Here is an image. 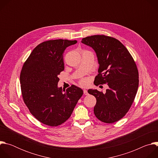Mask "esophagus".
I'll use <instances>...</instances> for the list:
<instances>
[{"mask_svg":"<svg viewBox=\"0 0 158 158\" xmlns=\"http://www.w3.org/2000/svg\"><path fill=\"white\" fill-rule=\"evenodd\" d=\"M83 92H84V94H85V95H87V94H88V93H87V90L84 89V90H83Z\"/></svg>","mask_w":158,"mask_h":158,"instance_id":"esophagus-1","label":"esophagus"}]
</instances>
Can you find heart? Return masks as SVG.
<instances>
[{
    "label": "heart",
    "mask_w": 158,
    "mask_h": 158,
    "mask_svg": "<svg viewBox=\"0 0 158 158\" xmlns=\"http://www.w3.org/2000/svg\"><path fill=\"white\" fill-rule=\"evenodd\" d=\"M86 84H87V81L85 79H82L80 81V84L81 85H86Z\"/></svg>",
    "instance_id": "b5f03b06"
}]
</instances>
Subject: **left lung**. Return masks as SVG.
Masks as SVG:
<instances>
[{
  "label": "left lung",
  "mask_w": 158,
  "mask_h": 158,
  "mask_svg": "<svg viewBox=\"0 0 158 158\" xmlns=\"http://www.w3.org/2000/svg\"><path fill=\"white\" fill-rule=\"evenodd\" d=\"M81 42L91 47L98 57L99 67L95 84L109 86L105 94L96 89L88 90L96 98L94 114L105 123L117 122L126 114L136 97L139 85L136 64L126 48L114 37L94 35Z\"/></svg>",
  "instance_id": "left-lung-1"
}]
</instances>
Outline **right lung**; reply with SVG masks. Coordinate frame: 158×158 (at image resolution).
<instances>
[{
	"label": "right lung",
	"mask_w": 158,
	"mask_h": 158,
	"mask_svg": "<svg viewBox=\"0 0 158 158\" xmlns=\"http://www.w3.org/2000/svg\"><path fill=\"white\" fill-rule=\"evenodd\" d=\"M77 40H49L37 46L22 67L20 82L22 98L31 113L52 127L71 116L82 90L74 85L65 91L58 88V75L64 69L63 53Z\"/></svg>",
	"instance_id": "1"
}]
</instances>
